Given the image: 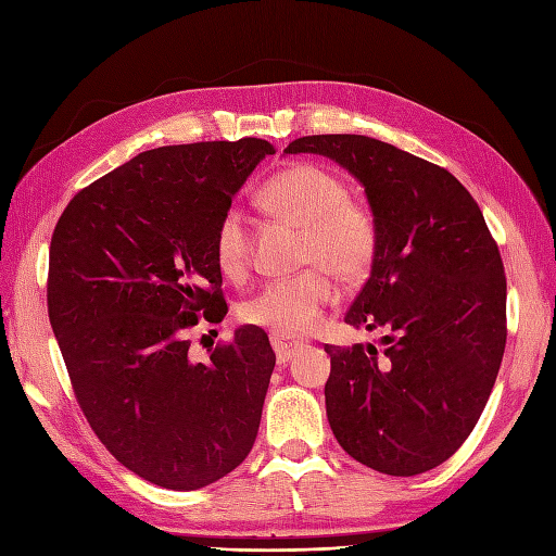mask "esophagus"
<instances>
[{"instance_id":"1","label":"esophagus","mask_w":556,"mask_h":556,"mask_svg":"<svg viewBox=\"0 0 556 556\" xmlns=\"http://www.w3.org/2000/svg\"><path fill=\"white\" fill-rule=\"evenodd\" d=\"M271 345L276 350L278 364H288L296 355V352L304 348V341H290V339H282V336L271 333Z\"/></svg>"}]
</instances>
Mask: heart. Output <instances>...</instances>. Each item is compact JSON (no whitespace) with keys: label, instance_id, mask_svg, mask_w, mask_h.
<instances>
[{"label":"heart","instance_id":"b5f03b06","mask_svg":"<svg viewBox=\"0 0 556 556\" xmlns=\"http://www.w3.org/2000/svg\"><path fill=\"white\" fill-rule=\"evenodd\" d=\"M266 213L304 229L299 262L311 266L294 278L274 280L248 299L241 317L282 339L311 333L336 301V285L362 280L378 252L374 211L348 197L341 176L319 164L301 162L268 178L257 194ZM215 264L227 278H241L250 264V233L243 215L227 208L213 233Z\"/></svg>","mask_w":556,"mask_h":556}]
</instances>
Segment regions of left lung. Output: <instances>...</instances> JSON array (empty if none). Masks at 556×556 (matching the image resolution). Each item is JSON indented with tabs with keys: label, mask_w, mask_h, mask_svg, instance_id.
<instances>
[{
	"label": "left lung",
	"mask_w": 556,
	"mask_h": 556,
	"mask_svg": "<svg viewBox=\"0 0 556 556\" xmlns=\"http://www.w3.org/2000/svg\"><path fill=\"white\" fill-rule=\"evenodd\" d=\"M285 153L339 162L378 223L371 276L345 313L376 345H325L329 427L359 464L417 476L462 447L506 350V274L480 206L443 166L362 134H317Z\"/></svg>",
	"instance_id": "1"
}]
</instances>
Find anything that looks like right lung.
<instances>
[{
	"mask_svg": "<svg viewBox=\"0 0 556 556\" xmlns=\"http://www.w3.org/2000/svg\"><path fill=\"white\" fill-rule=\"evenodd\" d=\"M262 139L164 146L83 188L50 239L48 317L78 406L131 473L201 490L257 439L276 355L241 327L208 362L188 329L223 323L213 233L255 166Z\"/></svg>",
	"mask_w": 556,
	"mask_h": 556,
	"instance_id": "1",
	"label": "right lung"
}]
</instances>
